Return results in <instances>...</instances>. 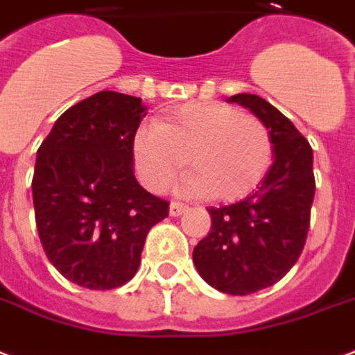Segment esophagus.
<instances>
[{"mask_svg": "<svg viewBox=\"0 0 355 355\" xmlns=\"http://www.w3.org/2000/svg\"><path fill=\"white\" fill-rule=\"evenodd\" d=\"M187 211V206L181 202H170V216L172 217H178L181 214H185Z\"/></svg>", "mask_w": 355, "mask_h": 355, "instance_id": "esophagus-1", "label": "esophagus"}]
</instances>
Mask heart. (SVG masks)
I'll return each instance as SVG.
<instances>
[{"instance_id":"1","label":"heart","mask_w":355,"mask_h":355,"mask_svg":"<svg viewBox=\"0 0 355 355\" xmlns=\"http://www.w3.org/2000/svg\"><path fill=\"white\" fill-rule=\"evenodd\" d=\"M272 159L268 128L229 103H185L159 124H141L134 136V160L147 187L164 189L189 162L193 170L180 181L181 193L223 202L259 187Z\"/></svg>"}]
</instances>
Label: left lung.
<instances>
[{
    "label": "left lung",
    "instance_id": "obj_1",
    "mask_svg": "<svg viewBox=\"0 0 355 355\" xmlns=\"http://www.w3.org/2000/svg\"><path fill=\"white\" fill-rule=\"evenodd\" d=\"M265 124L274 162L242 202L208 208L211 229L193 250L198 274L229 295H250L280 282L302 253L314 202L312 147L295 124L255 94L229 98Z\"/></svg>",
    "mask_w": 355,
    "mask_h": 355
}]
</instances>
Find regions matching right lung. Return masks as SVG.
Masks as SVG:
<instances>
[{"instance_id":"add662e5","label":"right lung","mask_w":355,"mask_h":355,"mask_svg":"<svg viewBox=\"0 0 355 355\" xmlns=\"http://www.w3.org/2000/svg\"><path fill=\"white\" fill-rule=\"evenodd\" d=\"M141 98L102 90L56 119L37 149L32 180L35 225L56 270L87 289L134 278L151 227L168 202L134 178Z\"/></svg>"}]
</instances>
